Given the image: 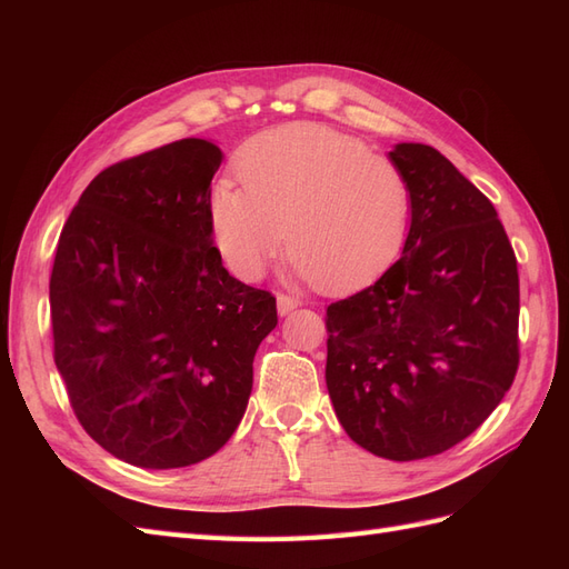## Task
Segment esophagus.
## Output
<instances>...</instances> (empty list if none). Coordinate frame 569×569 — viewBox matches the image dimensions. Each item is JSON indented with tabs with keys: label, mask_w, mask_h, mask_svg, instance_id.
Wrapping results in <instances>:
<instances>
[{
	"label": "esophagus",
	"mask_w": 569,
	"mask_h": 569,
	"mask_svg": "<svg viewBox=\"0 0 569 569\" xmlns=\"http://www.w3.org/2000/svg\"><path fill=\"white\" fill-rule=\"evenodd\" d=\"M301 306V301L299 299H295V297H287V295H278V313L284 318V316H289L291 311H295V308H299Z\"/></svg>",
	"instance_id": "obj_1"
}]
</instances>
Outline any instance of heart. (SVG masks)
Segmentation results:
<instances>
[{
  "mask_svg": "<svg viewBox=\"0 0 569 569\" xmlns=\"http://www.w3.org/2000/svg\"><path fill=\"white\" fill-rule=\"evenodd\" d=\"M234 166L242 187L220 180L209 220L237 278L261 280L287 239L297 278L335 291L363 280L401 242L408 182L351 134L280 126L251 137Z\"/></svg>",
  "mask_w": 569,
  "mask_h": 569,
  "instance_id": "obj_1",
  "label": "heart"
}]
</instances>
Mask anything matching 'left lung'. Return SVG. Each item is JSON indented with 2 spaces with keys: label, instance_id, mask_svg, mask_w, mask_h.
<instances>
[{
  "label": "left lung",
  "instance_id": "1",
  "mask_svg": "<svg viewBox=\"0 0 569 569\" xmlns=\"http://www.w3.org/2000/svg\"><path fill=\"white\" fill-rule=\"evenodd\" d=\"M410 192L401 258L327 308L325 382L358 446L420 460L470 437L518 372L520 280L493 203L435 147L389 151Z\"/></svg>",
  "mask_w": 569,
  "mask_h": 569
}]
</instances>
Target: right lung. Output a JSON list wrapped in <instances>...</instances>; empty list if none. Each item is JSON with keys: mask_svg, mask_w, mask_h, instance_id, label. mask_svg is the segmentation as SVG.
Here are the masks:
<instances>
[{"mask_svg": "<svg viewBox=\"0 0 569 569\" xmlns=\"http://www.w3.org/2000/svg\"><path fill=\"white\" fill-rule=\"evenodd\" d=\"M211 140L170 142L88 184L49 280L54 360L80 425L137 468L201 462L242 420L274 297L211 244Z\"/></svg>", "mask_w": 569, "mask_h": 569, "instance_id": "obj_1", "label": "right lung"}]
</instances>
